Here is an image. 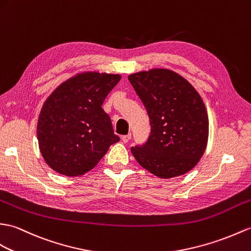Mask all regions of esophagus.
Returning a JSON list of instances; mask_svg holds the SVG:
<instances>
[{
	"instance_id": "esophagus-1",
	"label": "esophagus",
	"mask_w": 251,
	"mask_h": 251,
	"mask_svg": "<svg viewBox=\"0 0 251 251\" xmlns=\"http://www.w3.org/2000/svg\"><path fill=\"white\" fill-rule=\"evenodd\" d=\"M130 138H131L130 133H128V135H125V136H122V141H123L124 143H127L130 140Z\"/></svg>"
}]
</instances>
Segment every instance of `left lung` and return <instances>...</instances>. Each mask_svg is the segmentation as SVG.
<instances>
[{"mask_svg":"<svg viewBox=\"0 0 251 251\" xmlns=\"http://www.w3.org/2000/svg\"><path fill=\"white\" fill-rule=\"evenodd\" d=\"M147 109L151 133L141 147L131 148L136 160L161 178L183 176L199 162L208 138L206 108L182 75L154 68L128 75Z\"/></svg>","mask_w":251,"mask_h":251,"instance_id":"left-lung-1","label":"left lung"}]
</instances>
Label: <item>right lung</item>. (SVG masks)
<instances>
[{"mask_svg":"<svg viewBox=\"0 0 251 251\" xmlns=\"http://www.w3.org/2000/svg\"><path fill=\"white\" fill-rule=\"evenodd\" d=\"M120 75L81 73L64 81L47 98L37 123L39 150L52 170L66 176L91 171L120 141L103 100Z\"/></svg>","mask_w":251,"mask_h":251,"instance_id":"right-lung-1","label":"right lung"}]
</instances>
